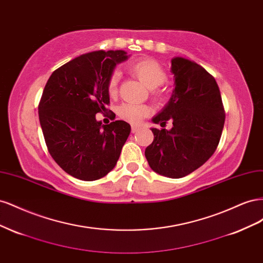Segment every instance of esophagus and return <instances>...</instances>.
<instances>
[{"mask_svg":"<svg viewBox=\"0 0 263 263\" xmlns=\"http://www.w3.org/2000/svg\"><path fill=\"white\" fill-rule=\"evenodd\" d=\"M139 129L140 128H139V127H137V126H135V125L132 126V133H137Z\"/></svg>","mask_w":263,"mask_h":263,"instance_id":"1","label":"esophagus"}]
</instances>
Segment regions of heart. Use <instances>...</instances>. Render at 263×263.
Instances as JSON below:
<instances>
[{
  "mask_svg": "<svg viewBox=\"0 0 263 263\" xmlns=\"http://www.w3.org/2000/svg\"><path fill=\"white\" fill-rule=\"evenodd\" d=\"M129 70L139 80L149 89L161 85L166 80V73L164 69L153 59H140L134 61L129 65ZM121 74L117 70L113 71L108 78L107 92L109 95H115ZM156 95L159 93H155ZM118 116L124 121L132 124H140L142 119L150 115L151 108L148 105L134 104V103H124L118 107Z\"/></svg>",
  "mask_w": 263,
  "mask_h": 263,
  "instance_id": "b5f03b06",
  "label": "heart"
}]
</instances>
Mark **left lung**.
I'll return each mask as SVG.
<instances>
[{
	"mask_svg": "<svg viewBox=\"0 0 263 263\" xmlns=\"http://www.w3.org/2000/svg\"><path fill=\"white\" fill-rule=\"evenodd\" d=\"M174 90L151 121L170 130L151 128L154 141L145 150L150 168L160 176L179 179L200 168L216 150L225 123L220 92L215 79L196 62L171 60Z\"/></svg>",
	"mask_w": 263,
	"mask_h": 263,
	"instance_id": "1",
	"label": "left lung"
}]
</instances>
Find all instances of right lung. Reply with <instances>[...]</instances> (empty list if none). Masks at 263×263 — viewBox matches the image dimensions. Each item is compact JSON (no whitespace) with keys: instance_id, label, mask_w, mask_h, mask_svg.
<instances>
[{"instance_id":"add662e5","label":"right lung","mask_w":263,"mask_h":263,"mask_svg":"<svg viewBox=\"0 0 263 263\" xmlns=\"http://www.w3.org/2000/svg\"><path fill=\"white\" fill-rule=\"evenodd\" d=\"M129 58L124 50L87 52L54 70L44 89L38 115L49 154L62 170L83 181L99 180L114 169L130 125H103L108 78Z\"/></svg>"}]
</instances>
